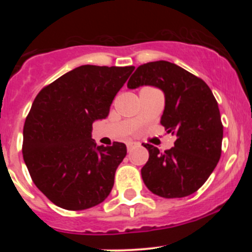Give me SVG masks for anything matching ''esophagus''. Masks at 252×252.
I'll return each instance as SVG.
<instances>
[{
  "mask_svg": "<svg viewBox=\"0 0 252 252\" xmlns=\"http://www.w3.org/2000/svg\"><path fill=\"white\" fill-rule=\"evenodd\" d=\"M137 146H138L137 142H132V141H129V142H126V149H128V152H131V150Z\"/></svg>",
  "mask_w": 252,
  "mask_h": 252,
  "instance_id": "obj_1",
  "label": "esophagus"
}]
</instances>
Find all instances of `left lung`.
<instances>
[{"label": "left lung", "instance_id": "obj_1", "mask_svg": "<svg viewBox=\"0 0 252 252\" xmlns=\"http://www.w3.org/2000/svg\"><path fill=\"white\" fill-rule=\"evenodd\" d=\"M152 85L164 92L161 124L176 136L174 147L160 152L143 143L149 158L141 169L150 192L162 198H184L198 190L221 155L222 123L218 103L201 78L175 63L158 60L136 68L129 89Z\"/></svg>", "mask_w": 252, "mask_h": 252}]
</instances>
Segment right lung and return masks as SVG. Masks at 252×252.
Listing matches in <instances>:
<instances>
[{
    "instance_id": "obj_1",
    "label": "right lung",
    "mask_w": 252,
    "mask_h": 252,
    "mask_svg": "<svg viewBox=\"0 0 252 252\" xmlns=\"http://www.w3.org/2000/svg\"><path fill=\"white\" fill-rule=\"evenodd\" d=\"M135 66L83 65L37 94L26 117L22 155L35 186L57 206L78 211L105 200L124 143L97 146L92 123L110 105Z\"/></svg>"
}]
</instances>
